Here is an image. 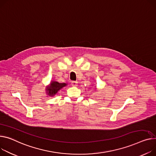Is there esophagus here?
<instances>
[{"mask_svg": "<svg viewBox=\"0 0 156 156\" xmlns=\"http://www.w3.org/2000/svg\"><path fill=\"white\" fill-rule=\"evenodd\" d=\"M71 85L73 87H76L77 86V81H73L71 82Z\"/></svg>", "mask_w": 156, "mask_h": 156, "instance_id": "34e87169", "label": "esophagus"}]
</instances>
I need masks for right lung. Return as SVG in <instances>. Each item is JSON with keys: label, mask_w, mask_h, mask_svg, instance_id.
I'll list each match as a JSON object with an SVG mask.
<instances>
[{"label": "right lung", "mask_w": 156, "mask_h": 156, "mask_svg": "<svg viewBox=\"0 0 156 156\" xmlns=\"http://www.w3.org/2000/svg\"><path fill=\"white\" fill-rule=\"evenodd\" d=\"M67 86L66 83H59L55 80L51 81L50 83L46 86L45 92L48 96L54 97V95L63 87Z\"/></svg>", "instance_id": "add662e5"}]
</instances>
